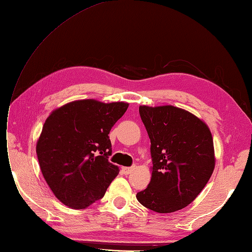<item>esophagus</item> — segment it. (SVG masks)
<instances>
[{"label":"esophagus","instance_id":"obj_1","mask_svg":"<svg viewBox=\"0 0 252 252\" xmlns=\"http://www.w3.org/2000/svg\"><path fill=\"white\" fill-rule=\"evenodd\" d=\"M133 169H134V167H126V166H123V167H121V170H123V173H124L125 175L131 174V173L133 172Z\"/></svg>","mask_w":252,"mask_h":252}]
</instances>
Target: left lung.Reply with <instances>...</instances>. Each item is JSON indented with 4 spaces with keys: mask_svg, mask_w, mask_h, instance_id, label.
I'll use <instances>...</instances> for the list:
<instances>
[{
    "mask_svg": "<svg viewBox=\"0 0 252 252\" xmlns=\"http://www.w3.org/2000/svg\"><path fill=\"white\" fill-rule=\"evenodd\" d=\"M139 113L153 166L149 186L136 198L156 213L177 212L198 197L214 173L213 135L202 119L174 105H140Z\"/></svg>",
    "mask_w": 252,
    "mask_h": 252,
    "instance_id": "left-lung-1",
    "label": "left lung"
}]
</instances>
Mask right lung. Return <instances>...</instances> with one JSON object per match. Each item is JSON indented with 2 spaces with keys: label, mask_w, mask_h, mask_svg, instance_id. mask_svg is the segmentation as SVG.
<instances>
[{
  "label": "right lung",
  "mask_w": 252,
  "mask_h": 252,
  "mask_svg": "<svg viewBox=\"0 0 252 252\" xmlns=\"http://www.w3.org/2000/svg\"><path fill=\"white\" fill-rule=\"evenodd\" d=\"M124 101L74 100L53 110L36 142L40 170L54 196L84 209L101 199L119 167L109 162V133L127 110Z\"/></svg>",
  "instance_id": "right-lung-1"
}]
</instances>
